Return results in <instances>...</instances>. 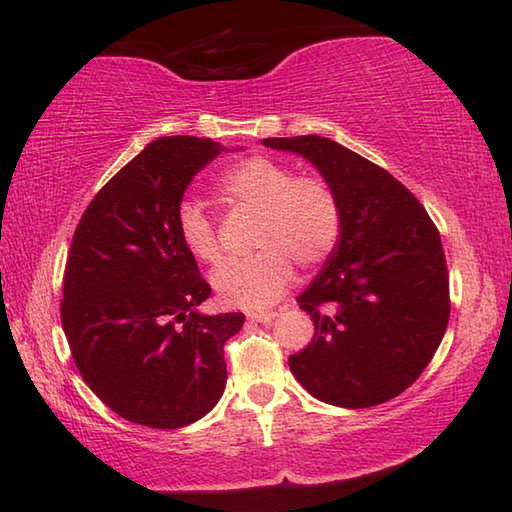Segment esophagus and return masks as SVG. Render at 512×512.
<instances>
[{
  "label": "esophagus",
  "instance_id": "esophagus-1",
  "mask_svg": "<svg viewBox=\"0 0 512 512\" xmlns=\"http://www.w3.org/2000/svg\"><path fill=\"white\" fill-rule=\"evenodd\" d=\"M275 316V311H250L248 320H253V323H271Z\"/></svg>",
  "mask_w": 512,
  "mask_h": 512
}]
</instances>
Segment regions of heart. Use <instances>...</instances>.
Segmentation results:
<instances>
[{
  "label": "heart",
  "mask_w": 512,
  "mask_h": 512,
  "mask_svg": "<svg viewBox=\"0 0 512 512\" xmlns=\"http://www.w3.org/2000/svg\"><path fill=\"white\" fill-rule=\"evenodd\" d=\"M216 187L228 201L259 212L253 232L257 253L230 259L212 275L225 305H271L289 289L293 264L314 271L339 244L341 205L325 178L293 176L289 164L268 155H250L225 171ZM176 228L196 259L216 264L223 257L216 225L203 205H180Z\"/></svg>",
  "instance_id": "obj_1"
}]
</instances>
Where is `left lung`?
I'll return each mask as SVG.
<instances>
[{"instance_id": "8db88e82", "label": "left lung", "mask_w": 512, "mask_h": 512, "mask_svg": "<svg viewBox=\"0 0 512 512\" xmlns=\"http://www.w3.org/2000/svg\"><path fill=\"white\" fill-rule=\"evenodd\" d=\"M264 146L309 160L341 205V237L300 309L314 339L289 357L320 402L368 409L422 375L449 320V275L436 225L386 169L320 135L268 137Z\"/></svg>"}]
</instances>
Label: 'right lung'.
<instances>
[{"instance_id": "right-lung-1", "label": "right lung", "mask_w": 512, "mask_h": 512, "mask_svg": "<svg viewBox=\"0 0 512 512\" xmlns=\"http://www.w3.org/2000/svg\"><path fill=\"white\" fill-rule=\"evenodd\" d=\"M223 151L189 135L146 144L92 198L69 248L60 320L76 368L144 427L180 429L214 409L223 345L246 320L196 309L212 289L176 228L185 189Z\"/></svg>"}]
</instances>
